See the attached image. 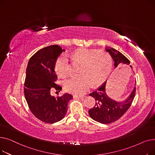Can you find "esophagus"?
Masks as SVG:
<instances>
[{
    "label": "esophagus",
    "instance_id": "34e87169",
    "mask_svg": "<svg viewBox=\"0 0 155 155\" xmlns=\"http://www.w3.org/2000/svg\"><path fill=\"white\" fill-rule=\"evenodd\" d=\"M73 98H78V99H83L84 97L83 96H80V95H73Z\"/></svg>",
    "mask_w": 155,
    "mask_h": 155
}]
</instances>
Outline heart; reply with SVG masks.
I'll list each match as a JSON object with an SVG mask.
<instances>
[{"instance_id":"1","label":"heart","mask_w":155,"mask_h":155,"mask_svg":"<svg viewBox=\"0 0 155 155\" xmlns=\"http://www.w3.org/2000/svg\"><path fill=\"white\" fill-rule=\"evenodd\" d=\"M73 61L82 63L79 77H72L64 83L67 92L83 95L91 88L101 84L110 70L112 59L105 51L90 49H79L70 54ZM70 63L66 54H61L56 62V70L60 77H67L70 73Z\"/></svg>"}]
</instances>
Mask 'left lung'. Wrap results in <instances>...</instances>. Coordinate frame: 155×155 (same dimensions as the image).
Listing matches in <instances>:
<instances>
[{"instance_id": "8db88e82", "label": "left lung", "mask_w": 155, "mask_h": 155, "mask_svg": "<svg viewBox=\"0 0 155 155\" xmlns=\"http://www.w3.org/2000/svg\"><path fill=\"white\" fill-rule=\"evenodd\" d=\"M106 51L112 56L116 68L123 64H129L130 61L114 48L107 47ZM106 82L107 80L97 88V91L89 94L94 97L96 102L94 107L89 109L88 114L94 120L102 124H107L117 120L127 112L134 100L136 94V87L125 101L117 102L110 99L106 94Z\"/></svg>"}]
</instances>
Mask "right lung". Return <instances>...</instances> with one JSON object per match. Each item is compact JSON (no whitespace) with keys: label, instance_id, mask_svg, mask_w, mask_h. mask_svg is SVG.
Here are the masks:
<instances>
[{"label":"right lung","instance_id":"obj_1","mask_svg":"<svg viewBox=\"0 0 155 155\" xmlns=\"http://www.w3.org/2000/svg\"><path fill=\"white\" fill-rule=\"evenodd\" d=\"M64 50L58 45L45 47L32 55L26 68L24 92L28 107L34 116L45 123L61 120L66 115L68 102L73 98L69 94L52 95L53 91H60L56 84L58 77L54 71L57 59Z\"/></svg>","mask_w":155,"mask_h":155}]
</instances>
